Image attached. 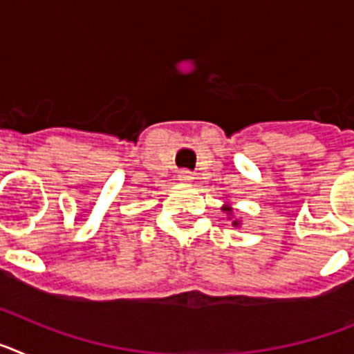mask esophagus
<instances>
[{"mask_svg": "<svg viewBox=\"0 0 354 354\" xmlns=\"http://www.w3.org/2000/svg\"><path fill=\"white\" fill-rule=\"evenodd\" d=\"M177 179H179L183 184L192 183V180H193V174L189 170H180L179 175H177Z\"/></svg>", "mask_w": 354, "mask_h": 354, "instance_id": "34e87169", "label": "esophagus"}]
</instances>
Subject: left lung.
Wrapping results in <instances>:
<instances>
[{
  "label": "left lung",
  "mask_w": 354,
  "mask_h": 354,
  "mask_svg": "<svg viewBox=\"0 0 354 354\" xmlns=\"http://www.w3.org/2000/svg\"><path fill=\"white\" fill-rule=\"evenodd\" d=\"M221 211L227 212V214H228V220H232V216H234L232 205H230V204H225L223 207H221ZM232 225H234V227H241V220H234Z\"/></svg>",
  "instance_id": "1"
}]
</instances>
